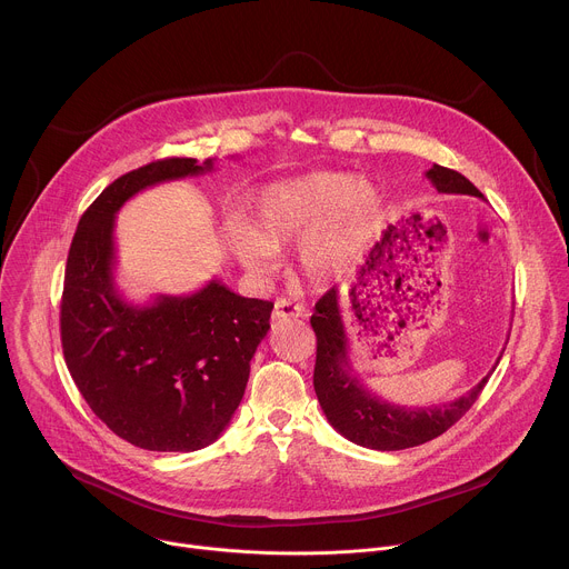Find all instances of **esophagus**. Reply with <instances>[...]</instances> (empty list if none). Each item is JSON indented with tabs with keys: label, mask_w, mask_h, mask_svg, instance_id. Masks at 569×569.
<instances>
[{
	"label": "esophagus",
	"mask_w": 569,
	"mask_h": 569,
	"mask_svg": "<svg viewBox=\"0 0 569 569\" xmlns=\"http://www.w3.org/2000/svg\"><path fill=\"white\" fill-rule=\"evenodd\" d=\"M303 315V306L286 299V297H279L274 301V310H272V321H281V319H295V317H301Z\"/></svg>",
	"instance_id": "34e87169"
}]
</instances>
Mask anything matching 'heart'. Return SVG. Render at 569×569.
<instances>
[{
  "label": "heart",
  "mask_w": 569,
  "mask_h": 569,
  "mask_svg": "<svg viewBox=\"0 0 569 569\" xmlns=\"http://www.w3.org/2000/svg\"><path fill=\"white\" fill-rule=\"evenodd\" d=\"M380 213L378 191L351 173H308L279 180L250 204V227L231 224L229 242L257 274L274 270L277 252L299 246V263L315 283L349 274L362 259Z\"/></svg>",
  "instance_id": "b5f03b06"
}]
</instances>
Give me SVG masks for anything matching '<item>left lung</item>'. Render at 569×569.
Returning a JSON list of instances; mask_svg holds the SVG:
<instances>
[{
    "instance_id": "left-lung-1",
    "label": "left lung",
    "mask_w": 569,
    "mask_h": 569,
    "mask_svg": "<svg viewBox=\"0 0 569 569\" xmlns=\"http://www.w3.org/2000/svg\"><path fill=\"white\" fill-rule=\"evenodd\" d=\"M426 178L439 193H461L483 200L479 189L452 169L435 164ZM310 327L317 336L312 373L317 400L329 423L362 448L402 450L437 439L470 410V405L491 378V373L483 376L466 396L439 405V408L437 405L435 408H400V405L378 398L358 380L349 358V338L342 323L338 288H331L315 303Z\"/></svg>"
}]
</instances>
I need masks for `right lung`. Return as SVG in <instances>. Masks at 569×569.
Returning a JSON list of instances; mask_svg holds the SVG:
<instances>
[{
  "label": "right lung",
  "mask_w": 569,
  "mask_h": 569,
  "mask_svg": "<svg viewBox=\"0 0 569 569\" xmlns=\"http://www.w3.org/2000/svg\"><path fill=\"white\" fill-rule=\"evenodd\" d=\"M191 157L157 159L114 180L73 233L60 303L67 369L92 412L128 443L193 452L213 443L246 393L250 360L270 331L272 301L218 279L193 295L134 306L114 283V218L139 191L202 176Z\"/></svg>",
  "instance_id": "right-lung-1"
}]
</instances>
